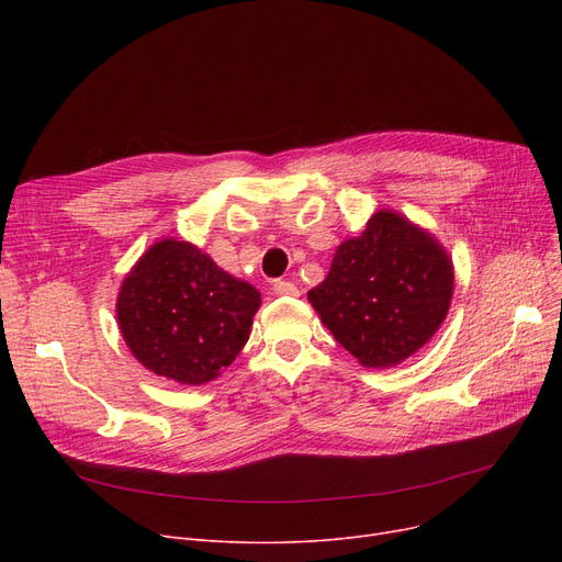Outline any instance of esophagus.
<instances>
[{
    "label": "esophagus",
    "instance_id": "obj_1",
    "mask_svg": "<svg viewBox=\"0 0 562 562\" xmlns=\"http://www.w3.org/2000/svg\"><path fill=\"white\" fill-rule=\"evenodd\" d=\"M276 296H299V286L289 280H276L273 282Z\"/></svg>",
    "mask_w": 562,
    "mask_h": 562
}]
</instances>
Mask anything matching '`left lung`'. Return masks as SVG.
Returning a JSON list of instances; mask_svg holds the SVG:
<instances>
[{"label": "left lung", "instance_id": "8db88e82", "mask_svg": "<svg viewBox=\"0 0 562 562\" xmlns=\"http://www.w3.org/2000/svg\"><path fill=\"white\" fill-rule=\"evenodd\" d=\"M453 261L435 234L394 210L339 244L307 301L333 337L367 369H390L430 341L453 296Z\"/></svg>", "mask_w": 562, "mask_h": 562}]
</instances>
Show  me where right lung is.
Masks as SVG:
<instances>
[{
	"mask_svg": "<svg viewBox=\"0 0 562 562\" xmlns=\"http://www.w3.org/2000/svg\"><path fill=\"white\" fill-rule=\"evenodd\" d=\"M259 291L198 246L161 239L125 276L115 318L132 356L177 385L218 378L246 346Z\"/></svg>",
	"mask_w": 562,
	"mask_h": 562,
	"instance_id": "obj_1",
	"label": "right lung"
}]
</instances>
